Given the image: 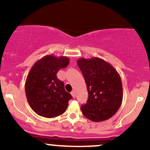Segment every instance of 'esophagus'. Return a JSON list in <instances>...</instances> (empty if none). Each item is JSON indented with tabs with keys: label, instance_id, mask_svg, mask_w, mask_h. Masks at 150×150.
I'll use <instances>...</instances> for the list:
<instances>
[{
	"label": "esophagus",
	"instance_id": "esophagus-1",
	"mask_svg": "<svg viewBox=\"0 0 150 150\" xmlns=\"http://www.w3.org/2000/svg\"><path fill=\"white\" fill-rule=\"evenodd\" d=\"M71 94H72V97H73V98H75V96H76V95H75V91H72L71 92Z\"/></svg>",
	"mask_w": 150,
	"mask_h": 150
}]
</instances>
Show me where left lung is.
<instances>
[{"mask_svg": "<svg viewBox=\"0 0 150 150\" xmlns=\"http://www.w3.org/2000/svg\"><path fill=\"white\" fill-rule=\"evenodd\" d=\"M87 86L88 99L81 106L86 118L93 122L108 120L117 112L122 101V86L115 69L102 59L81 58L77 62Z\"/></svg>", "mask_w": 150, "mask_h": 150, "instance_id": "obj_1", "label": "left lung"}]
</instances>
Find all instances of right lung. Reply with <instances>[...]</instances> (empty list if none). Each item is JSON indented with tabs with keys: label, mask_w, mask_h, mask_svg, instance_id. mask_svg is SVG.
Wrapping results in <instances>:
<instances>
[{
	"label": "right lung",
	"mask_w": 150,
	"mask_h": 150,
	"mask_svg": "<svg viewBox=\"0 0 150 150\" xmlns=\"http://www.w3.org/2000/svg\"><path fill=\"white\" fill-rule=\"evenodd\" d=\"M69 62L67 57L47 55L36 62L29 72L25 93L30 107L38 115L51 118L66 111L72 96L66 91L64 83L57 78V74Z\"/></svg>",
	"instance_id": "1"
}]
</instances>
